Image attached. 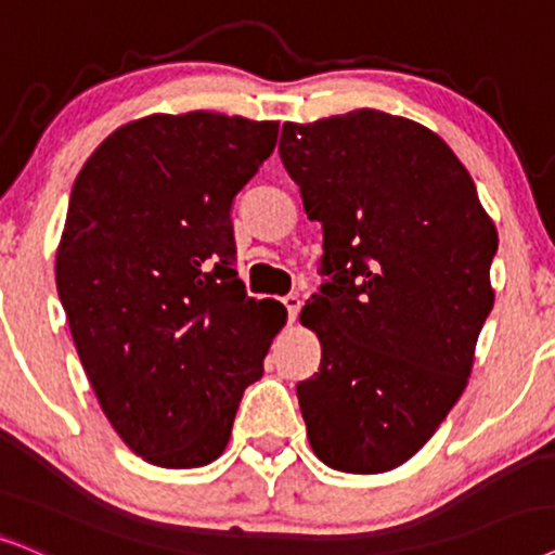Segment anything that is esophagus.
Listing matches in <instances>:
<instances>
[{"mask_svg": "<svg viewBox=\"0 0 555 555\" xmlns=\"http://www.w3.org/2000/svg\"><path fill=\"white\" fill-rule=\"evenodd\" d=\"M282 305L286 307V312H289V320H297V314L301 309L299 294H286V297H282Z\"/></svg>", "mask_w": 555, "mask_h": 555, "instance_id": "1", "label": "esophagus"}]
</instances>
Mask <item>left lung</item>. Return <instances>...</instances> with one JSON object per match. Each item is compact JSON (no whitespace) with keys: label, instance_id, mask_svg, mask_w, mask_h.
<instances>
[{"label":"left lung","instance_id":"8db88e82","mask_svg":"<svg viewBox=\"0 0 555 555\" xmlns=\"http://www.w3.org/2000/svg\"><path fill=\"white\" fill-rule=\"evenodd\" d=\"M279 154L324 235V282L301 309L322 343L320 373L297 383L309 444L332 469L378 475L467 386L498 231L444 139L409 118L284 124Z\"/></svg>","mask_w":555,"mask_h":555}]
</instances>
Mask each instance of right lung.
<instances>
[{"label":"right lung","instance_id":"1","mask_svg":"<svg viewBox=\"0 0 555 555\" xmlns=\"http://www.w3.org/2000/svg\"><path fill=\"white\" fill-rule=\"evenodd\" d=\"M276 121L192 111L116 129L76 177L55 258L73 343L131 452L203 467L263 375L282 307L238 282L233 201Z\"/></svg>","mask_w":555,"mask_h":555}]
</instances>
